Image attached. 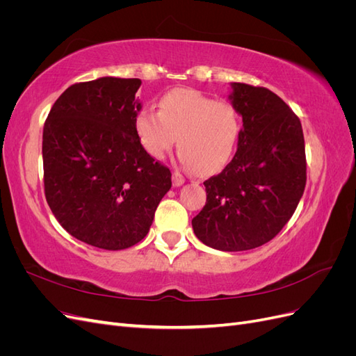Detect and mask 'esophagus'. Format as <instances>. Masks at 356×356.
<instances>
[{"instance_id": "esophagus-1", "label": "esophagus", "mask_w": 356, "mask_h": 356, "mask_svg": "<svg viewBox=\"0 0 356 356\" xmlns=\"http://www.w3.org/2000/svg\"><path fill=\"white\" fill-rule=\"evenodd\" d=\"M172 182H174L175 187H181L186 182V179L181 174H178V172H174V174H172Z\"/></svg>"}]
</instances>
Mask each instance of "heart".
<instances>
[{
	"mask_svg": "<svg viewBox=\"0 0 356 356\" xmlns=\"http://www.w3.org/2000/svg\"><path fill=\"white\" fill-rule=\"evenodd\" d=\"M134 131L144 152L161 159L178 136V159L188 170L213 175L232 160L242 122L229 101H212L195 89H172L159 99V113L143 108L135 114Z\"/></svg>",
	"mask_w": 356,
	"mask_h": 356,
	"instance_id": "1",
	"label": "heart"
}]
</instances>
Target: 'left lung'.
Instances as JSON below:
<instances>
[{"label":"left lung","instance_id":"obj_1","mask_svg":"<svg viewBox=\"0 0 356 356\" xmlns=\"http://www.w3.org/2000/svg\"><path fill=\"white\" fill-rule=\"evenodd\" d=\"M229 99L242 115L238 152L203 182L207 204L191 220L197 239L236 252L272 241L293 217L306 187L303 129L266 88L232 83Z\"/></svg>","mask_w":356,"mask_h":356}]
</instances>
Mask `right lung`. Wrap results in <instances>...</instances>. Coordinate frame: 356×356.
<instances>
[{
    "label": "right lung",
    "instance_id": "add662e5",
    "mask_svg": "<svg viewBox=\"0 0 356 356\" xmlns=\"http://www.w3.org/2000/svg\"><path fill=\"white\" fill-rule=\"evenodd\" d=\"M141 80L101 77L72 84L53 104L42 131L49 207L84 243L118 251L143 241L170 170L154 161L134 131Z\"/></svg>",
    "mask_w": 356,
    "mask_h": 356
}]
</instances>
